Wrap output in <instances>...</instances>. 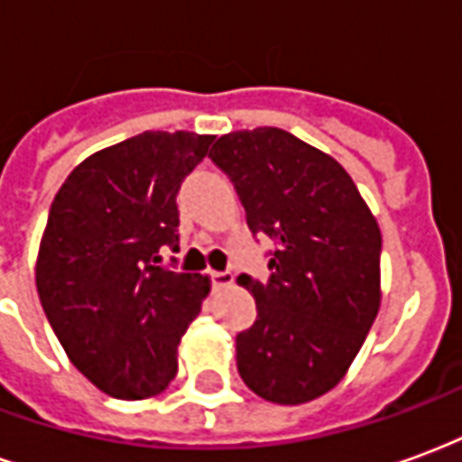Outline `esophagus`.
<instances>
[{
	"label": "esophagus",
	"mask_w": 462,
	"mask_h": 462,
	"mask_svg": "<svg viewBox=\"0 0 462 462\" xmlns=\"http://www.w3.org/2000/svg\"><path fill=\"white\" fill-rule=\"evenodd\" d=\"M210 280L215 290H227L235 282V274L232 272H210Z\"/></svg>",
	"instance_id": "esophagus-1"
}]
</instances>
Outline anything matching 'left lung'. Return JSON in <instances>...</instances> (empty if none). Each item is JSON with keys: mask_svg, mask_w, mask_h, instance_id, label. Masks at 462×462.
Instances as JSON below:
<instances>
[{"mask_svg": "<svg viewBox=\"0 0 462 462\" xmlns=\"http://www.w3.org/2000/svg\"><path fill=\"white\" fill-rule=\"evenodd\" d=\"M210 158L237 188L254 235L277 240L267 284L240 282L257 321L237 371L264 401L300 406L346 376L381 307V230L339 161L282 128L225 133Z\"/></svg>", "mask_w": 462, "mask_h": 462, "instance_id": "obj_1", "label": "left lung"}]
</instances>
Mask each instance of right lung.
I'll return each mask as SVG.
<instances>
[{
  "instance_id": "1",
  "label": "right lung",
  "mask_w": 462,
  "mask_h": 462,
  "mask_svg": "<svg viewBox=\"0 0 462 462\" xmlns=\"http://www.w3.org/2000/svg\"><path fill=\"white\" fill-rule=\"evenodd\" d=\"M215 135L145 131L88 155L56 192L36 254L46 319L98 391L158 396L178 374V346L210 294V277L158 267L178 252L182 178Z\"/></svg>"
}]
</instances>
